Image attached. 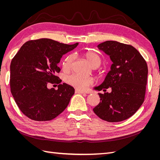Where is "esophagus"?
I'll use <instances>...</instances> for the list:
<instances>
[{"label":"esophagus","mask_w":160,"mask_h":160,"mask_svg":"<svg viewBox=\"0 0 160 160\" xmlns=\"http://www.w3.org/2000/svg\"><path fill=\"white\" fill-rule=\"evenodd\" d=\"M75 93H86V92L85 91H80V90H78V89H76L75 90Z\"/></svg>","instance_id":"34e87169"}]
</instances>
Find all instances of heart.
<instances>
[{
    "label": "heart",
    "instance_id": "heart-1",
    "mask_svg": "<svg viewBox=\"0 0 160 160\" xmlns=\"http://www.w3.org/2000/svg\"><path fill=\"white\" fill-rule=\"evenodd\" d=\"M83 57L89 62V63L93 67H98L101 65V59L100 57L93 51H87L83 53ZM74 55H69L67 56L62 62V67L65 69H69L72 62L74 61ZM65 82L74 88L84 90L88 88L89 85L93 84V79L91 77H83L77 74H72L65 77Z\"/></svg>",
    "mask_w": 160,
    "mask_h": 160
}]
</instances>
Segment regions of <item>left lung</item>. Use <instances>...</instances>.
<instances>
[{
    "label": "left lung",
    "mask_w": 160,
    "mask_h": 160,
    "mask_svg": "<svg viewBox=\"0 0 160 160\" xmlns=\"http://www.w3.org/2000/svg\"><path fill=\"white\" fill-rule=\"evenodd\" d=\"M99 50L109 56L113 62L104 81L95 87L99 103L93 108L101 119L119 122L135 113L143 103L146 94L148 65L139 52L133 46L115 41H106L98 45Z\"/></svg>",
    "instance_id": "1"
}]
</instances>
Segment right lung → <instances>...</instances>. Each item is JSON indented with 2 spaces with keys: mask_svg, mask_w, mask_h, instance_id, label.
Instances as JSON below:
<instances>
[{
  "mask_svg": "<svg viewBox=\"0 0 160 160\" xmlns=\"http://www.w3.org/2000/svg\"><path fill=\"white\" fill-rule=\"evenodd\" d=\"M79 43L67 45L50 38L26 42L12 59L10 85L13 98L27 117L35 121H49L57 117L69 105L75 93L67 83L58 89H48L50 83H60L55 75L62 56Z\"/></svg>",
  "mask_w": 160,
  "mask_h": 160,
  "instance_id": "obj_1",
  "label": "right lung"
}]
</instances>
